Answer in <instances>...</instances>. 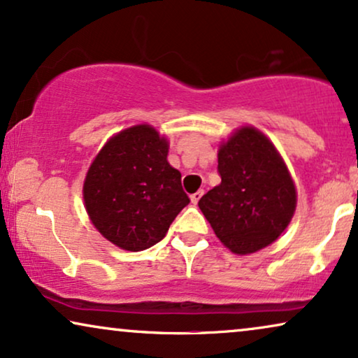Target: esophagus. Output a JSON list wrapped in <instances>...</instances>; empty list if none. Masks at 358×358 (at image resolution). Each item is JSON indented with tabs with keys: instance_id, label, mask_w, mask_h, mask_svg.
Segmentation results:
<instances>
[{
	"instance_id": "1",
	"label": "esophagus",
	"mask_w": 358,
	"mask_h": 358,
	"mask_svg": "<svg viewBox=\"0 0 358 358\" xmlns=\"http://www.w3.org/2000/svg\"><path fill=\"white\" fill-rule=\"evenodd\" d=\"M203 189H198V192L196 193H193L192 194V196H189V199H192V203L193 204H198V201H199V199H201V196H203Z\"/></svg>"
}]
</instances>
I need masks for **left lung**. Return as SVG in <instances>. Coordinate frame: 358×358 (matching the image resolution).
I'll use <instances>...</instances> for the list:
<instances>
[{"label":"left lung","instance_id":"8db88e82","mask_svg":"<svg viewBox=\"0 0 358 358\" xmlns=\"http://www.w3.org/2000/svg\"><path fill=\"white\" fill-rule=\"evenodd\" d=\"M217 171L221 183L198 203L217 239L239 255L278 239L296 209V188L268 137L237 129L219 147Z\"/></svg>","mask_w":358,"mask_h":358}]
</instances>
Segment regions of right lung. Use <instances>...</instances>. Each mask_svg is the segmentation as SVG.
<instances>
[{
    "instance_id": "add662e5",
    "label": "right lung",
    "mask_w": 358,
    "mask_h": 358,
    "mask_svg": "<svg viewBox=\"0 0 358 358\" xmlns=\"http://www.w3.org/2000/svg\"><path fill=\"white\" fill-rule=\"evenodd\" d=\"M166 155L169 141L149 124H137L113 136L90 165L85 208L114 245L131 252L155 245L189 203L182 173Z\"/></svg>"
}]
</instances>
